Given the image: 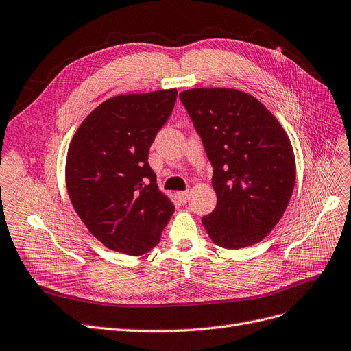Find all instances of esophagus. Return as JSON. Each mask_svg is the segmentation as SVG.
<instances>
[{"mask_svg": "<svg viewBox=\"0 0 351 351\" xmlns=\"http://www.w3.org/2000/svg\"><path fill=\"white\" fill-rule=\"evenodd\" d=\"M176 198L179 199L180 204H186L189 201V191H180L176 192Z\"/></svg>", "mask_w": 351, "mask_h": 351, "instance_id": "obj_1", "label": "esophagus"}]
</instances>
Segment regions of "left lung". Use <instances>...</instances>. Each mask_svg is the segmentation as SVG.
I'll list each match as a JSON object with an SVG mask.
<instances>
[{"mask_svg":"<svg viewBox=\"0 0 351 351\" xmlns=\"http://www.w3.org/2000/svg\"><path fill=\"white\" fill-rule=\"evenodd\" d=\"M213 165L217 206L202 217L211 240L241 249L263 240L292 197L291 141L261 101L230 88H195L179 94Z\"/></svg>","mask_w":351,"mask_h":351,"instance_id":"left-lung-1","label":"left lung"}]
</instances>
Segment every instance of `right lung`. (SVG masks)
I'll return each mask as SVG.
<instances>
[{
  "label": "right lung",
  "mask_w": 351,
  "mask_h": 351,
  "mask_svg": "<svg viewBox=\"0 0 351 351\" xmlns=\"http://www.w3.org/2000/svg\"><path fill=\"white\" fill-rule=\"evenodd\" d=\"M176 97V89L112 97L86 117L71 141L69 198L90 234L114 252H150L175 211L147 159Z\"/></svg>",
  "instance_id": "add662e5"
}]
</instances>
